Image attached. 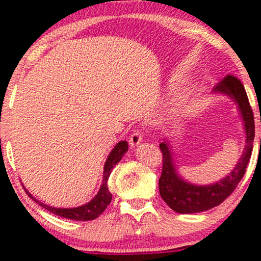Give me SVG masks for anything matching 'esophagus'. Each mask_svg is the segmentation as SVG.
I'll use <instances>...</instances> for the list:
<instances>
[{
	"mask_svg": "<svg viewBox=\"0 0 261 261\" xmlns=\"http://www.w3.org/2000/svg\"><path fill=\"white\" fill-rule=\"evenodd\" d=\"M141 141H142V135H141V133L139 130L134 132V133L130 135L129 145L132 146V147H135V146L140 145Z\"/></svg>",
	"mask_w": 261,
	"mask_h": 261,
	"instance_id": "esophagus-1",
	"label": "esophagus"
}]
</instances>
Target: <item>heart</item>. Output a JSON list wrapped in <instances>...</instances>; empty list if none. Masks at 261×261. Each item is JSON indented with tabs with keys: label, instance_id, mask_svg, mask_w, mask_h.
I'll use <instances>...</instances> for the list:
<instances>
[{
	"label": "heart",
	"instance_id": "obj_1",
	"mask_svg": "<svg viewBox=\"0 0 261 261\" xmlns=\"http://www.w3.org/2000/svg\"><path fill=\"white\" fill-rule=\"evenodd\" d=\"M196 99V91H185L181 92L176 97L174 102V113L177 115H183L190 112Z\"/></svg>",
	"mask_w": 261,
	"mask_h": 261
}]
</instances>
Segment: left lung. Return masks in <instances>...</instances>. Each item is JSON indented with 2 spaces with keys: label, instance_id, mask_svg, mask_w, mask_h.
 Segmentation results:
<instances>
[{
  "label": "left lung",
  "instance_id": "left-lung-1",
  "mask_svg": "<svg viewBox=\"0 0 261 261\" xmlns=\"http://www.w3.org/2000/svg\"><path fill=\"white\" fill-rule=\"evenodd\" d=\"M214 94L227 96L238 106L246 135L244 152L237 165L226 177L213 184L198 185L190 183L180 176L174 160L172 144L170 140L164 139L159 145L163 153V172L159 179V192L166 204L178 214L201 213L221 204L240 183L251 159L254 140V117L244 85L234 76H227L214 88Z\"/></svg>",
  "mask_w": 261,
  "mask_h": 261
}]
</instances>
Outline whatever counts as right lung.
Returning <instances> with one entry per match:
<instances>
[{"mask_svg": "<svg viewBox=\"0 0 261 261\" xmlns=\"http://www.w3.org/2000/svg\"><path fill=\"white\" fill-rule=\"evenodd\" d=\"M128 151V144L127 141H120L115 145V147L112 149V152L109 153L108 158H107L105 163V167H103V179L102 184L99 187V190L94 198L88 203H85L83 205L76 206V208H56V206H51L45 204V203H41L39 199L34 197L33 195H31L30 192L27 191L26 188L24 191L26 194L30 196V197L33 199V201L37 203V204L41 205L42 208L48 210L49 213L55 214V215L65 217V219L69 220H74V221H90L95 220L101 215V214L105 212L107 206L112 201L113 196L109 192L108 189V179L110 173L117 163L122 159L124 153Z\"/></svg>", "mask_w": 261, "mask_h": 261, "instance_id": "right-lung-1", "label": "right lung"}]
</instances>
